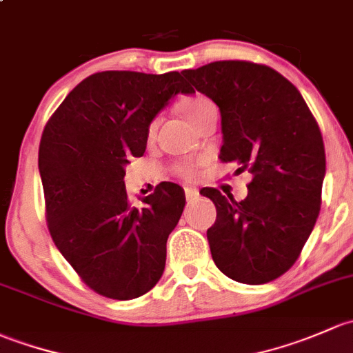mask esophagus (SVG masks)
<instances>
[{
    "label": "esophagus",
    "instance_id": "1",
    "mask_svg": "<svg viewBox=\"0 0 353 353\" xmlns=\"http://www.w3.org/2000/svg\"><path fill=\"white\" fill-rule=\"evenodd\" d=\"M185 197L188 202H194L199 197V192L195 188H185Z\"/></svg>",
    "mask_w": 353,
    "mask_h": 353
}]
</instances>
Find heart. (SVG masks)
Segmentation results:
<instances>
[{
	"label": "heart",
	"instance_id": "heart-1",
	"mask_svg": "<svg viewBox=\"0 0 353 353\" xmlns=\"http://www.w3.org/2000/svg\"><path fill=\"white\" fill-rule=\"evenodd\" d=\"M210 107H214V103L209 100V98H205V97H194V98H188V100H185L183 103H181V112H183L185 117L188 119V122H190L192 125H195V123L201 121L202 115L205 114V112L209 110ZM154 129H156V123H151L150 136H152V134H154ZM176 172L180 173L181 176H185V178H192V176L195 175V168L192 165L178 166Z\"/></svg>",
	"mask_w": 353,
	"mask_h": 353
}]
</instances>
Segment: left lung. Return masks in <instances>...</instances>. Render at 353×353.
Instances as JSON below:
<instances>
[{
    "label": "left lung",
    "mask_w": 353,
    "mask_h": 353,
    "mask_svg": "<svg viewBox=\"0 0 353 353\" xmlns=\"http://www.w3.org/2000/svg\"><path fill=\"white\" fill-rule=\"evenodd\" d=\"M181 74L219 107L221 161L252 173L241 202L217 188L201 192L217 210L207 230L214 263L243 284L275 281L299 258L318 219L326 173L318 123L299 90L263 64L217 61Z\"/></svg>",
    "instance_id": "1"
}]
</instances>
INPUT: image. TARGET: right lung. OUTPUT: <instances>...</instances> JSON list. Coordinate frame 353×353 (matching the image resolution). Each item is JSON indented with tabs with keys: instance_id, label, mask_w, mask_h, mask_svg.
<instances>
[{
	"instance_id": "right-lung-1",
	"label": "right lung",
	"mask_w": 353,
	"mask_h": 353,
	"mask_svg": "<svg viewBox=\"0 0 353 353\" xmlns=\"http://www.w3.org/2000/svg\"><path fill=\"white\" fill-rule=\"evenodd\" d=\"M178 93L194 90L176 71L97 72L43 129L39 172L50 236L83 282L110 299L143 296L165 270L183 188L158 185L137 209L127 201L123 176L129 159L146 151L151 122Z\"/></svg>"
}]
</instances>
